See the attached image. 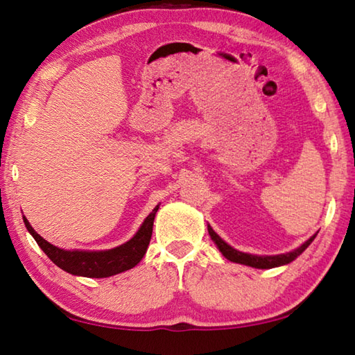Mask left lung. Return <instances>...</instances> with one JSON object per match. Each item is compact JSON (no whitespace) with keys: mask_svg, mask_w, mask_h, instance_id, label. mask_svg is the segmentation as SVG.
Wrapping results in <instances>:
<instances>
[{"mask_svg":"<svg viewBox=\"0 0 355 355\" xmlns=\"http://www.w3.org/2000/svg\"><path fill=\"white\" fill-rule=\"evenodd\" d=\"M207 230H209L210 238H212V241L218 247V250L223 253L224 258H227L232 262L243 263V266H248V267H253V268H275V267L286 266V263H290V262L296 259L299 254H302L305 252V248L313 243L315 235H318V233H315V235H313L310 239L305 241L302 245L294 248L293 252L282 253V254H270L268 256V254H252V253L239 252V250H236V248H233L232 245L225 243L224 239H221L220 235H218V233L212 227H210L209 224H207Z\"/></svg>","mask_w":355,"mask_h":355,"instance_id":"1","label":"left lung"}]
</instances>
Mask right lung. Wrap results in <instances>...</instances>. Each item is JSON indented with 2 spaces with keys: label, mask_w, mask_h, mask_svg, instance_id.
Masks as SVG:
<instances>
[{
  "label": "right lung",
  "mask_w": 355,
  "mask_h": 355,
  "mask_svg": "<svg viewBox=\"0 0 355 355\" xmlns=\"http://www.w3.org/2000/svg\"><path fill=\"white\" fill-rule=\"evenodd\" d=\"M160 205L154 207L146 220L143 221L137 233L125 244L110 248V250H64L45 241L40 233L30 225L26 216H22L30 235L49 256L53 263L74 276L84 277H110L137 266L145 256L150 236H153L154 218Z\"/></svg>",
  "instance_id": "obj_1"
}]
</instances>
